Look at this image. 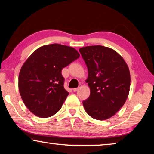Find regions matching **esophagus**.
<instances>
[{
    "label": "esophagus",
    "mask_w": 154,
    "mask_h": 154,
    "mask_svg": "<svg viewBox=\"0 0 154 154\" xmlns=\"http://www.w3.org/2000/svg\"><path fill=\"white\" fill-rule=\"evenodd\" d=\"M79 88H74V89H73V91H74V92H77V91H78V90H79Z\"/></svg>",
    "instance_id": "esophagus-1"
}]
</instances>
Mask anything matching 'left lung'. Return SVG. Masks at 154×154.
Here are the masks:
<instances>
[{"label":"left lung","instance_id":"left-lung-1","mask_svg":"<svg viewBox=\"0 0 154 154\" xmlns=\"http://www.w3.org/2000/svg\"><path fill=\"white\" fill-rule=\"evenodd\" d=\"M79 51L88 67L86 82L90 88L83 107L92 118L107 119L122 107L128 96V66L118 52L106 47L87 46Z\"/></svg>","mask_w":154,"mask_h":154}]
</instances>
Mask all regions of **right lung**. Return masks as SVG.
I'll return each instance as SVG.
<instances>
[{
	"label": "right lung",
	"instance_id": "right-lung-1",
	"mask_svg": "<svg viewBox=\"0 0 154 154\" xmlns=\"http://www.w3.org/2000/svg\"><path fill=\"white\" fill-rule=\"evenodd\" d=\"M79 56L73 48L54 43L38 48L26 60L18 86L23 102L34 115L48 118L60 109L69 94L62 69Z\"/></svg>",
	"mask_w": 154,
	"mask_h": 154
}]
</instances>
